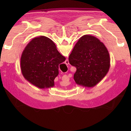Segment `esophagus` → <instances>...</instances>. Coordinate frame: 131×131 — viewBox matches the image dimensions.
Segmentation results:
<instances>
[{
  "label": "esophagus",
  "instance_id": "34e87169",
  "mask_svg": "<svg viewBox=\"0 0 131 131\" xmlns=\"http://www.w3.org/2000/svg\"><path fill=\"white\" fill-rule=\"evenodd\" d=\"M65 63L66 64H67V65H68V64L69 63V61L67 60H66V62H65Z\"/></svg>",
  "mask_w": 131,
  "mask_h": 131
}]
</instances>
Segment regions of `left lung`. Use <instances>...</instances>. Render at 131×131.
I'll list each match as a JSON object with an SVG mask.
<instances>
[{
    "label": "left lung",
    "instance_id": "8db88e82",
    "mask_svg": "<svg viewBox=\"0 0 131 131\" xmlns=\"http://www.w3.org/2000/svg\"><path fill=\"white\" fill-rule=\"evenodd\" d=\"M69 61L75 67L74 79L77 84L93 87L106 75L110 69V58L106 47L98 38L84 35L77 41Z\"/></svg>",
    "mask_w": 131,
    "mask_h": 131
}]
</instances>
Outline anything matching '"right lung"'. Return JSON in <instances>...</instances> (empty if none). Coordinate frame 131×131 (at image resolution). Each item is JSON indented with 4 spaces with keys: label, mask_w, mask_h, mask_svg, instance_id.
<instances>
[{
    "label": "right lung",
    "mask_w": 131,
    "mask_h": 131,
    "mask_svg": "<svg viewBox=\"0 0 131 131\" xmlns=\"http://www.w3.org/2000/svg\"><path fill=\"white\" fill-rule=\"evenodd\" d=\"M65 60L53 41L40 36L32 39L23 52L20 60L22 74L25 79L39 88H51L58 75V66Z\"/></svg>",
    "instance_id": "right-lung-1"
}]
</instances>
